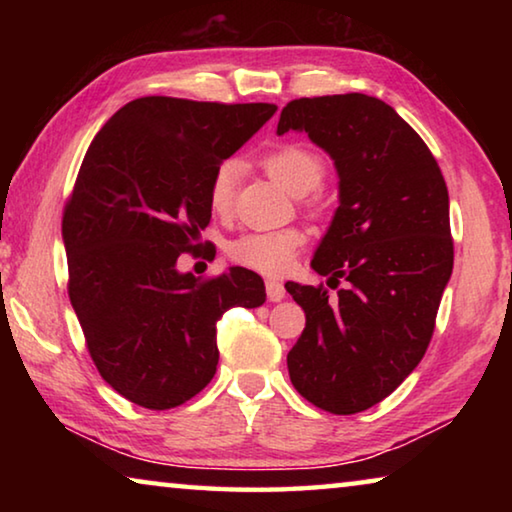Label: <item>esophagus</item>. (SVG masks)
Wrapping results in <instances>:
<instances>
[{"instance_id":"34e87169","label":"esophagus","mask_w":512,"mask_h":512,"mask_svg":"<svg viewBox=\"0 0 512 512\" xmlns=\"http://www.w3.org/2000/svg\"><path fill=\"white\" fill-rule=\"evenodd\" d=\"M266 296L271 302H280L287 296V291H284V284L280 280H266Z\"/></svg>"}]
</instances>
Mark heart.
<instances>
[{"mask_svg": "<svg viewBox=\"0 0 512 512\" xmlns=\"http://www.w3.org/2000/svg\"><path fill=\"white\" fill-rule=\"evenodd\" d=\"M262 164L268 176L277 180L293 196H307L316 192L323 185L327 173L320 155L298 144L280 146V149L268 153ZM239 173L241 164L237 160H223L214 169L210 187H207V196H210V207L214 214L223 216L232 210ZM309 205H314V201ZM305 241V232L298 228L244 232V235L228 241L225 253H228L232 262L253 268V271L280 275L289 271L298 250L305 246Z\"/></svg>", "mask_w": 512, "mask_h": 512, "instance_id": "heart-1", "label": "heart"}]
</instances>
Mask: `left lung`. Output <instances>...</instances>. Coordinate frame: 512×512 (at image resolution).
<instances>
[{"label":"left lung","mask_w":512,"mask_h":512,"mask_svg":"<svg viewBox=\"0 0 512 512\" xmlns=\"http://www.w3.org/2000/svg\"><path fill=\"white\" fill-rule=\"evenodd\" d=\"M302 131L339 173V207L311 268L329 289L289 282L305 329L287 354L314 406L352 415L391 395L429 348L454 268L449 194L422 137L377 97L296 99L277 135Z\"/></svg>","instance_id":"1"}]
</instances>
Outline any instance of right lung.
Here are the masks:
<instances>
[{
    "instance_id": "1",
    "label": "right lung",
    "mask_w": 512,
    "mask_h": 512,
    "mask_svg": "<svg viewBox=\"0 0 512 512\" xmlns=\"http://www.w3.org/2000/svg\"><path fill=\"white\" fill-rule=\"evenodd\" d=\"M273 103L142 97L112 115L85 153L63 212L69 300L101 377L151 411L210 384L216 320L264 305L262 277L230 268L198 280L176 268L212 219L210 178Z\"/></svg>"
}]
</instances>
